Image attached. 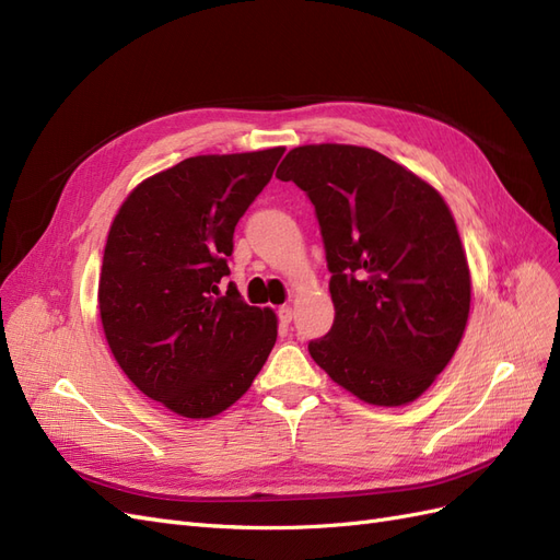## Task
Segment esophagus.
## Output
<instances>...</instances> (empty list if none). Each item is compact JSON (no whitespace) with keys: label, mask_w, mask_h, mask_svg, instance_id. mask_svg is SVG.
I'll use <instances>...</instances> for the list:
<instances>
[{"label":"esophagus","mask_w":560,"mask_h":560,"mask_svg":"<svg viewBox=\"0 0 560 560\" xmlns=\"http://www.w3.org/2000/svg\"><path fill=\"white\" fill-rule=\"evenodd\" d=\"M279 320L283 323V326H288V323L293 320V306H279Z\"/></svg>","instance_id":"esophagus-1"}]
</instances>
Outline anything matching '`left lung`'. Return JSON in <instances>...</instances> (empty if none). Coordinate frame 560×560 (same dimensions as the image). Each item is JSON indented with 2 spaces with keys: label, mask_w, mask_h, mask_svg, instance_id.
<instances>
[{
  "label": "left lung",
  "mask_w": 560,
  "mask_h": 560,
  "mask_svg": "<svg viewBox=\"0 0 560 560\" xmlns=\"http://www.w3.org/2000/svg\"><path fill=\"white\" fill-rule=\"evenodd\" d=\"M310 197L335 320L310 341L332 382L370 405L413 402L456 353L470 269L442 195L363 147H298L277 170Z\"/></svg>",
  "instance_id": "8db88e82"
}]
</instances>
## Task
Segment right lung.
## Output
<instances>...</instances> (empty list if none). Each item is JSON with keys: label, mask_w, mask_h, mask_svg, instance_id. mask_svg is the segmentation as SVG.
Wrapping results in <instances>:
<instances>
[{"label": "right lung", "mask_w": 560, "mask_h": 560, "mask_svg": "<svg viewBox=\"0 0 560 560\" xmlns=\"http://www.w3.org/2000/svg\"><path fill=\"white\" fill-rule=\"evenodd\" d=\"M283 151L182 160L141 182L112 223L100 275L106 341L130 382L178 417L237 402L277 341L275 312L221 281L234 225Z\"/></svg>", "instance_id": "right-lung-1"}]
</instances>
